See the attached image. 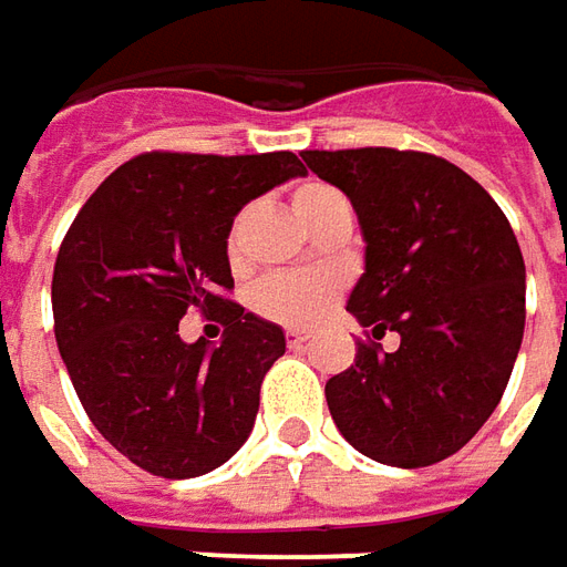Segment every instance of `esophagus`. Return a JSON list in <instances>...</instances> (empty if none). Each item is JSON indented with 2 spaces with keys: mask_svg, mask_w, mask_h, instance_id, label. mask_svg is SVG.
<instances>
[{
  "mask_svg": "<svg viewBox=\"0 0 567 567\" xmlns=\"http://www.w3.org/2000/svg\"><path fill=\"white\" fill-rule=\"evenodd\" d=\"M307 341H310V334L307 332H298V329H288V332H285V344H288L291 350L303 348Z\"/></svg>",
  "mask_w": 567,
  "mask_h": 567,
  "instance_id": "34e87169",
  "label": "esophagus"
}]
</instances>
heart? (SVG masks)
Returning a JSON list of instances; mask_svg holds the SVG:
<instances>
[{
	"label": "heart",
	"instance_id": "b5f03b06",
	"mask_svg": "<svg viewBox=\"0 0 567 567\" xmlns=\"http://www.w3.org/2000/svg\"><path fill=\"white\" fill-rule=\"evenodd\" d=\"M338 202H344V198L326 183H303L291 195L295 214L307 226ZM338 291H341L338 279L326 276V272H276L254 288L251 307L272 322L303 329L329 313V307L338 300Z\"/></svg>",
	"mask_w": 567,
	"mask_h": 567
}]
</instances>
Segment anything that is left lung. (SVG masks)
I'll list each match as a JSON object with an SVG mask.
<instances>
[{
    "mask_svg": "<svg viewBox=\"0 0 567 567\" xmlns=\"http://www.w3.org/2000/svg\"><path fill=\"white\" fill-rule=\"evenodd\" d=\"M307 167L357 210L365 269L348 310L384 353L326 381L353 450L396 468L453 456L491 419L525 334V260L499 204L456 164L396 148L303 152Z\"/></svg>",
    "mask_w": 567,
    "mask_h": 567,
    "instance_id": "8db88e82",
    "label": "left lung"
}]
</instances>
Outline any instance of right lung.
<instances>
[{
  "label": "right lung",
  "mask_w": 567,
  "mask_h": 567,
  "mask_svg": "<svg viewBox=\"0 0 567 567\" xmlns=\"http://www.w3.org/2000/svg\"><path fill=\"white\" fill-rule=\"evenodd\" d=\"M303 173L291 152H148L71 223L52 276L58 350L92 425L138 468L207 475L248 441L285 332L226 298V238L245 204ZM192 306L227 326L219 346L178 338Z\"/></svg>",
  "instance_id": "obj_1"
}]
</instances>
